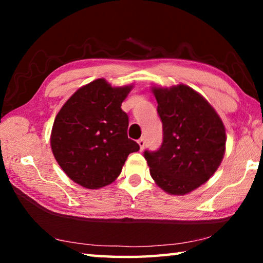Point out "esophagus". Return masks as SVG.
Listing matches in <instances>:
<instances>
[{
  "instance_id": "34e87169",
  "label": "esophagus",
  "mask_w": 263,
  "mask_h": 263,
  "mask_svg": "<svg viewBox=\"0 0 263 263\" xmlns=\"http://www.w3.org/2000/svg\"><path fill=\"white\" fill-rule=\"evenodd\" d=\"M138 144H139L141 151L144 149V147H145V139H144V138H140V139H138Z\"/></svg>"
}]
</instances>
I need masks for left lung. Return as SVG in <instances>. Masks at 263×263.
<instances>
[{
	"label": "left lung",
	"instance_id": "1",
	"mask_svg": "<svg viewBox=\"0 0 263 263\" xmlns=\"http://www.w3.org/2000/svg\"><path fill=\"white\" fill-rule=\"evenodd\" d=\"M163 140L145 151L151 176L171 195H185L205 183L225 154V126L204 97L185 84L153 87Z\"/></svg>",
	"mask_w": 263,
	"mask_h": 263
}]
</instances>
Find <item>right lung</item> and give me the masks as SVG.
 <instances>
[{"mask_svg":"<svg viewBox=\"0 0 263 263\" xmlns=\"http://www.w3.org/2000/svg\"><path fill=\"white\" fill-rule=\"evenodd\" d=\"M131 89L97 79L78 89L58 112L51 148L75 183L87 189L112 183L128 154L139 151V145L127 137L128 117L121 108Z\"/></svg>","mask_w":263,"mask_h":263,"instance_id":"obj_1","label":"right lung"}]
</instances>
